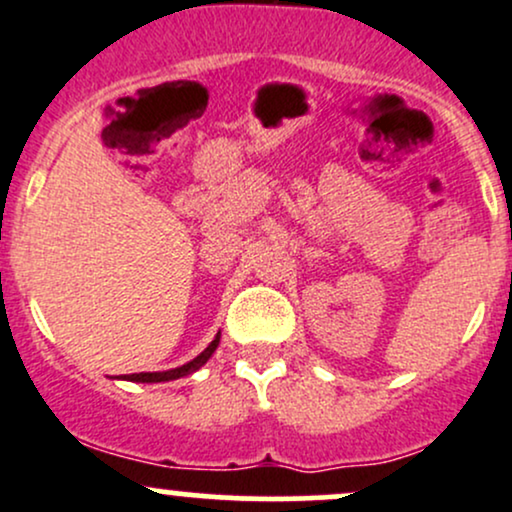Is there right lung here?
I'll list each match as a JSON object with an SVG mask.
<instances>
[{
    "instance_id": "1",
    "label": "right lung",
    "mask_w": 512,
    "mask_h": 512,
    "mask_svg": "<svg viewBox=\"0 0 512 512\" xmlns=\"http://www.w3.org/2000/svg\"><path fill=\"white\" fill-rule=\"evenodd\" d=\"M217 346H220V333H217L215 341H212L210 346L198 355V358H193L191 363H186V365H181V367H174V370H166V372H137V375H128V377H123V380H130V382H169V380H179V377L191 375V372L198 370V367H203L205 363H208L210 355L215 353Z\"/></svg>"
}]
</instances>
